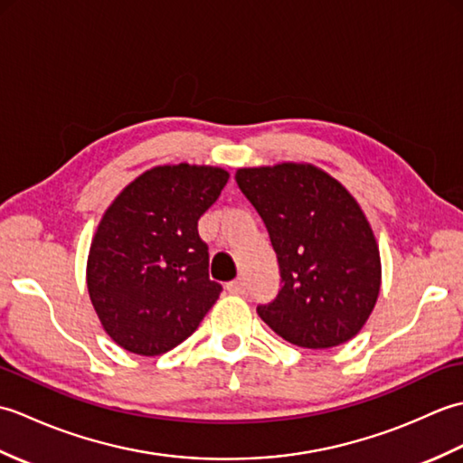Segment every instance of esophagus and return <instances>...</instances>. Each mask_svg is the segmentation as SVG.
<instances>
[{"mask_svg":"<svg viewBox=\"0 0 463 463\" xmlns=\"http://www.w3.org/2000/svg\"><path fill=\"white\" fill-rule=\"evenodd\" d=\"M226 290H229L231 294H244V290H247V282H244L242 279L232 280L226 284Z\"/></svg>","mask_w":463,"mask_h":463,"instance_id":"esophagus-1","label":"esophagus"}]
</instances>
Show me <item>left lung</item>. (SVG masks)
Segmentation results:
<instances>
[{
  "label": "left lung",
  "instance_id": "left-lung-1",
  "mask_svg": "<svg viewBox=\"0 0 463 463\" xmlns=\"http://www.w3.org/2000/svg\"><path fill=\"white\" fill-rule=\"evenodd\" d=\"M234 179L267 224L280 267L282 287L259 317L300 348L356 336L382 284L378 242L358 201L310 163L249 166Z\"/></svg>",
  "mask_w": 463,
  "mask_h": 463
}]
</instances>
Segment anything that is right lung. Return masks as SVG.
<instances>
[{"instance_id":"obj_1","label":"right lung","mask_w":463,"mask_h":463,"mask_svg":"<svg viewBox=\"0 0 463 463\" xmlns=\"http://www.w3.org/2000/svg\"><path fill=\"white\" fill-rule=\"evenodd\" d=\"M226 181L221 166H153L105 211L87 257V290L121 348L141 356L173 350L219 298L196 222Z\"/></svg>"}]
</instances>
